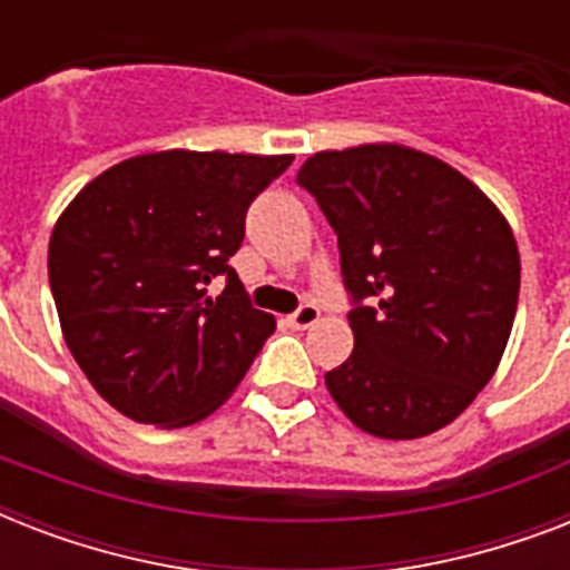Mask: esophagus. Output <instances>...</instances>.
<instances>
[{
  "instance_id": "1",
  "label": "esophagus",
  "mask_w": 570,
  "mask_h": 570,
  "mask_svg": "<svg viewBox=\"0 0 570 570\" xmlns=\"http://www.w3.org/2000/svg\"><path fill=\"white\" fill-rule=\"evenodd\" d=\"M316 320H320V307H316V304H302V307H298V311L289 316V325L298 331H304V328H311Z\"/></svg>"
}]
</instances>
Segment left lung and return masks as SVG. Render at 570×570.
<instances>
[{
  "label": "left lung",
  "mask_w": 570,
  "mask_h": 570,
  "mask_svg": "<svg viewBox=\"0 0 570 570\" xmlns=\"http://www.w3.org/2000/svg\"><path fill=\"white\" fill-rule=\"evenodd\" d=\"M298 186L337 233L355 348L325 375L364 432L423 438L494 375L512 334L521 257L503 213L441 159L402 145L311 156Z\"/></svg>",
  "instance_id": "1"
}]
</instances>
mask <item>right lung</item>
<instances>
[{"instance_id": "add662e5", "label": "right lung", "mask_w": 570, "mask_h": 570, "mask_svg": "<svg viewBox=\"0 0 570 570\" xmlns=\"http://www.w3.org/2000/svg\"><path fill=\"white\" fill-rule=\"evenodd\" d=\"M293 156L163 150L115 165L58 218L49 289L76 364L136 423L189 425L245 379L275 331L227 259ZM225 277L215 299L208 284Z\"/></svg>"}]
</instances>
